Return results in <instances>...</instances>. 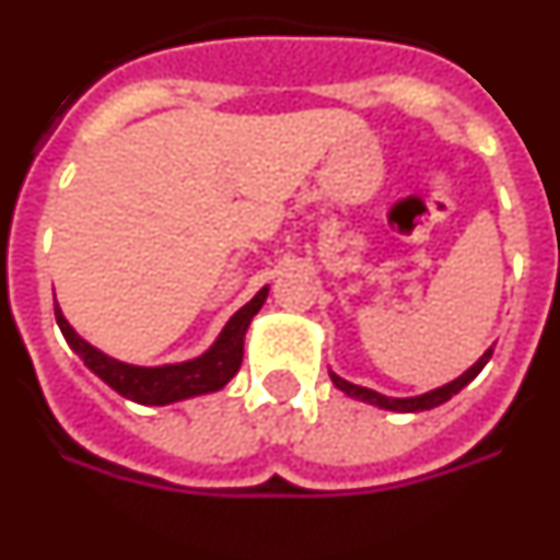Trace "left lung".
Segmentation results:
<instances>
[{"mask_svg": "<svg viewBox=\"0 0 560 560\" xmlns=\"http://www.w3.org/2000/svg\"><path fill=\"white\" fill-rule=\"evenodd\" d=\"M491 353H493V348L488 350V353H485L471 370H465L459 378H454L452 384H446V387H440V389H432V393H427V395H418V398H387V395L373 393V389L359 387V384H350V381L339 378V375H334V373H330V378H334V384L341 389V393L368 400V404H375V407H381V409H393V412H423V409H434V407H440V404H446V400L452 398V395H457L459 389L468 384V381L477 378L479 370H482L485 364H488V359H491Z\"/></svg>", "mask_w": 560, "mask_h": 560, "instance_id": "left-lung-1", "label": "left lung"}]
</instances>
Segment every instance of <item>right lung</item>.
Wrapping results in <instances>:
<instances>
[{
  "instance_id": "obj_1",
  "label": "right lung",
  "mask_w": 560,
  "mask_h": 560,
  "mask_svg": "<svg viewBox=\"0 0 560 560\" xmlns=\"http://www.w3.org/2000/svg\"><path fill=\"white\" fill-rule=\"evenodd\" d=\"M269 289H260L244 308L232 316L221 336L215 339L205 355L192 361H182V364H165V368H133V364H122L101 350H95L89 341H83L75 330L69 328L63 319L61 308L56 303V319L61 328L63 339L69 341V348L75 350L97 378H103L114 393H120L122 398L137 400V404H151V407H162V404H173V400L192 398V395L215 393L237 373L241 361H244V336L249 328L252 316L260 311L266 303Z\"/></svg>"
}]
</instances>
